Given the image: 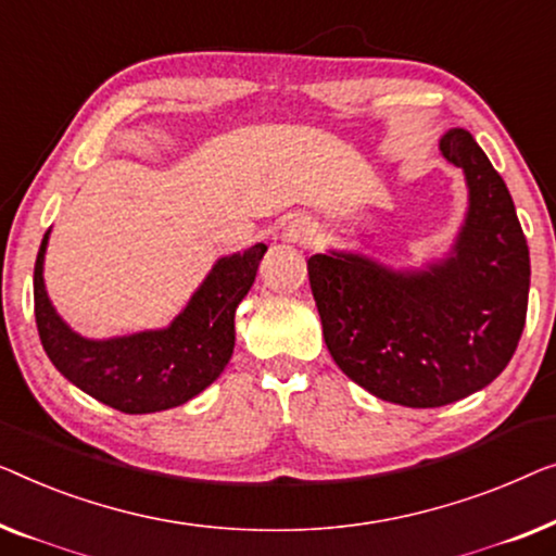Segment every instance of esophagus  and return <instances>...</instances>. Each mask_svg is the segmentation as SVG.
I'll return each instance as SVG.
<instances>
[{
	"instance_id": "1",
	"label": "esophagus",
	"mask_w": 556,
	"mask_h": 556,
	"mask_svg": "<svg viewBox=\"0 0 556 556\" xmlns=\"http://www.w3.org/2000/svg\"><path fill=\"white\" fill-rule=\"evenodd\" d=\"M315 233V224L307 222V218H289L285 229H281V239L289 241V244H309Z\"/></svg>"
}]
</instances>
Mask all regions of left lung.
Masks as SVG:
<instances>
[{"label":"left lung","instance_id":"8db88e82","mask_svg":"<svg viewBox=\"0 0 556 556\" xmlns=\"http://www.w3.org/2000/svg\"><path fill=\"white\" fill-rule=\"evenodd\" d=\"M438 148L468 189L448 254L424 269L340 249L307 260L332 359L367 393L405 408H441L486 388L527 323L529 247L504 178L464 128L445 130Z\"/></svg>","mask_w":556,"mask_h":556}]
</instances>
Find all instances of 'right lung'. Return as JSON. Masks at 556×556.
Returning <instances> with one entry per match:
<instances>
[{
	"label": "right lung",
	"mask_w": 556,
	"mask_h": 556,
	"mask_svg": "<svg viewBox=\"0 0 556 556\" xmlns=\"http://www.w3.org/2000/svg\"><path fill=\"white\" fill-rule=\"evenodd\" d=\"M47 241L50 229L35 262V319L45 353L83 393L130 416L189 403L224 372L237 340L233 315L267 252L264 244H254L216 260L168 327L90 340L58 315L47 294Z\"/></svg>",
	"instance_id": "add662e5"
}]
</instances>
